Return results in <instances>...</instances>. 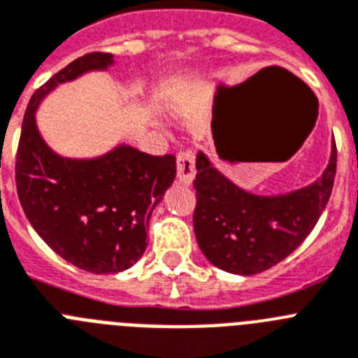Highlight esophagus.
<instances>
[{"instance_id":"obj_1","label":"esophagus","mask_w":358,"mask_h":358,"mask_svg":"<svg viewBox=\"0 0 358 358\" xmlns=\"http://www.w3.org/2000/svg\"><path fill=\"white\" fill-rule=\"evenodd\" d=\"M194 162H196V155L192 149H183L176 157V176L182 185H189L194 180V175H196Z\"/></svg>"}]
</instances>
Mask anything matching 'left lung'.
<instances>
[{"mask_svg":"<svg viewBox=\"0 0 358 358\" xmlns=\"http://www.w3.org/2000/svg\"><path fill=\"white\" fill-rule=\"evenodd\" d=\"M194 234L203 256L217 268L254 275L272 268L303 243L319 222L335 182L337 148L319 180L282 196H257L196 157Z\"/></svg>","mask_w":358,"mask_h":358,"instance_id":"obj_1","label":"left lung"}]
</instances>
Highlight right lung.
Returning <instances> with one entry per match:
<instances>
[{
    "label": "right lung",
    "instance_id": "obj_1",
    "mask_svg": "<svg viewBox=\"0 0 358 358\" xmlns=\"http://www.w3.org/2000/svg\"><path fill=\"white\" fill-rule=\"evenodd\" d=\"M111 63V54L92 52L37 88L15 155V187L29 222L54 252L92 273L122 272L141 259L149 217L176 176L173 155L119 145L104 157L71 160L55 155L37 131L36 110L46 93Z\"/></svg>",
    "mask_w": 358,
    "mask_h": 358
}]
</instances>
